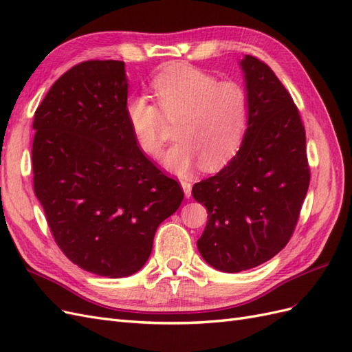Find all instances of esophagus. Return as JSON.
Returning a JSON list of instances; mask_svg holds the SVG:
<instances>
[{
    "label": "esophagus",
    "instance_id": "esophagus-1",
    "mask_svg": "<svg viewBox=\"0 0 352 352\" xmlns=\"http://www.w3.org/2000/svg\"><path fill=\"white\" fill-rule=\"evenodd\" d=\"M179 184H182L183 192H184V195H186L187 199H188L190 196H192V184H190L186 178H179Z\"/></svg>",
    "mask_w": 352,
    "mask_h": 352
}]
</instances>
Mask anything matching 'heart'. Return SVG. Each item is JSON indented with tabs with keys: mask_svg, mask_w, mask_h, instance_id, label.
Wrapping results in <instances>:
<instances>
[{
	"mask_svg": "<svg viewBox=\"0 0 352 352\" xmlns=\"http://www.w3.org/2000/svg\"><path fill=\"white\" fill-rule=\"evenodd\" d=\"M152 91L159 109L147 97L134 96L125 118L138 147L152 157L162 148L165 119L177 122L178 142L160 159L169 173L187 174L200 164L214 170L237 155L250 125V97L242 84L173 63L153 78Z\"/></svg>",
	"mask_w": 352,
	"mask_h": 352,
	"instance_id": "1",
	"label": "heart"
}]
</instances>
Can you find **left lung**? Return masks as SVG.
I'll list each match as a JSON object with an SVG mask.
<instances>
[{
    "label": "left lung",
    "mask_w": 352,
    "mask_h": 352,
    "mask_svg": "<svg viewBox=\"0 0 352 352\" xmlns=\"http://www.w3.org/2000/svg\"><path fill=\"white\" fill-rule=\"evenodd\" d=\"M250 97V125L237 155L193 186L208 209L197 240L206 263L224 273L264 264L292 236L309 186L305 129L286 88L256 57L240 60Z\"/></svg>",
    "instance_id": "obj_1"
}]
</instances>
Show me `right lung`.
<instances>
[{"label": "right lung", "instance_id": "obj_1", "mask_svg": "<svg viewBox=\"0 0 352 352\" xmlns=\"http://www.w3.org/2000/svg\"><path fill=\"white\" fill-rule=\"evenodd\" d=\"M125 63L89 60L50 88L34 118V190L63 254L120 278L152 254L184 193L143 155L125 118Z\"/></svg>", "mask_w": 352, "mask_h": 352}]
</instances>
